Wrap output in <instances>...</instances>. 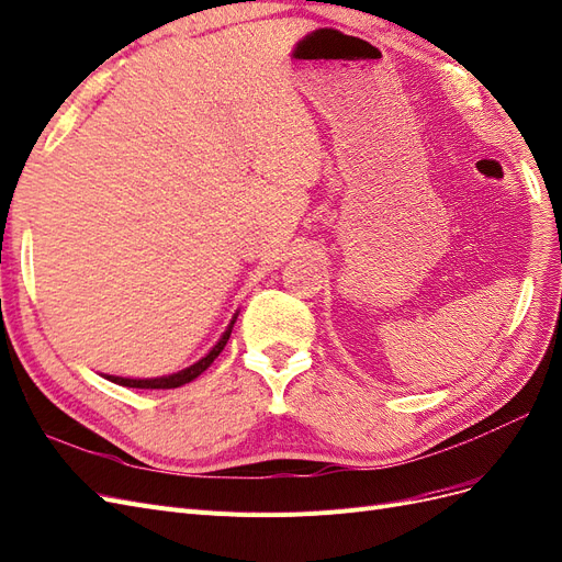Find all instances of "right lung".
Returning a JSON list of instances; mask_svg holds the SVG:
<instances>
[{
    "label": "right lung",
    "instance_id": "add662e5",
    "mask_svg": "<svg viewBox=\"0 0 562 562\" xmlns=\"http://www.w3.org/2000/svg\"><path fill=\"white\" fill-rule=\"evenodd\" d=\"M237 316H239V312L232 316V321H229V325L225 327V333L221 335V339L214 344V348H211V351L204 356V358H200L198 362H192L190 367H186V370H181V372H173V374H167V376H156V379H127V376H113V374H104V379H109V381H113V383H119V385H125V389H162V391H167V389H179V385H186V383H190L192 379H198L206 367L214 362L216 358H218V353L223 351L225 348V344H227V339H229V333H232V327H235V321H237Z\"/></svg>",
    "mask_w": 562,
    "mask_h": 562
}]
</instances>
